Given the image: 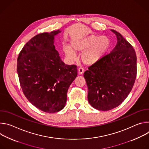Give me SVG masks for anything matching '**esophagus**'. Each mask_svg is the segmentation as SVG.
<instances>
[{
  "mask_svg": "<svg viewBox=\"0 0 149 149\" xmlns=\"http://www.w3.org/2000/svg\"><path fill=\"white\" fill-rule=\"evenodd\" d=\"M84 70L82 68H79L78 70V73L79 75H81L84 73Z\"/></svg>",
  "mask_w": 149,
  "mask_h": 149,
  "instance_id": "1",
  "label": "esophagus"
}]
</instances>
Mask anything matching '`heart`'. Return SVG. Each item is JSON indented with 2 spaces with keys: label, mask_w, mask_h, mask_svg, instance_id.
I'll return each instance as SVG.
<instances>
[{
  "label": "heart",
  "mask_w": 149,
  "mask_h": 149,
  "mask_svg": "<svg viewBox=\"0 0 149 149\" xmlns=\"http://www.w3.org/2000/svg\"><path fill=\"white\" fill-rule=\"evenodd\" d=\"M110 44L107 36L91 34L72 40L71 47L65 46L63 50L66 56L72 61L76 59V52H82L81 61L85 65L91 66L101 60L110 48Z\"/></svg>",
  "instance_id": "obj_1"
}]
</instances>
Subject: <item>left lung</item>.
Wrapping results in <instances>:
<instances>
[{
    "label": "left lung",
    "mask_w": 149,
    "mask_h": 149,
    "mask_svg": "<svg viewBox=\"0 0 149 149\" xmlns=\"http://www.w3.org/2000/svg\"><path fill=\"white\" fill-rule=\"evenodd\" d=\"M117 44L111 52L84 74L88 89V101L93 108L108 111L123 102L132 90L137 73V57L133 47L111 29Z\"/></svg>",
    "instance_id": "1"
}]
</instances>
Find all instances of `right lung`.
Here are the masks:
<instances>
[{"label":"right lung","instance_id":"add662e5","mask_svg":"<svg viewBox=\"0 0 149 149\" xmlns=\"http://www.w3.org/2000/svg\"><path fill=\"white\" fill-rule=\"evenodd\" d=\"M60 30L38 34L19 54L17 72L23 93L37 109L48 113L65 107L67 94L77 76V66L66 65L55 49Z\"/></svg>","mask_w":149,"mask_h":149}]
</instances>
